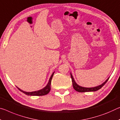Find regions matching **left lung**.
<instances>
[{
	"label": "left lung",
	"mask_w": 120,
	"mask_h": 120,
	"mask_svg": "<svg viewBox=\"0 0 120 120\" xmlns=\"http://www.w3.org/2000/svg\"><path fill=\"white\" fill-rule=\"evenodd\" d=\"M70 76H71V81L72 82H73V86L74 89L75 90L77 91V92H92V91H96L98 90H99L100 89H101V87L104 86V85L105 84V83L107 82V81L108 80L109 77H108V79H106V80L103 83H102L101 85H98L97 86H95V87H83V86H81L79 85H78L76 82L75 81L74 79V77L72 75L71 73H70Z\"/></svg>",
	"instance_id": "8db88e82"
}]
</instances>
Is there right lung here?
I'll list each match as a JSON object with an SVG mask.
<instances>
[{
  "label": "right lung",
  "mask_w": 120,
  "mask_h": 120,
  "mask_svg": "<svg viewBox=\"0 0 120 120\" xmlns=\"http://www.w3.org/2000/svg\"><path fill=\"white\" fill-rule=\"evenodd\" d=\"M54 72H53L52 73V75L51 76V77L49 79V82L47 83V84L46 85V86L44 87L43 89H41V90L36 91H33V92H26V91H24L22 90H21L20 88L18 87V89L20 91H21L22 92L24 93V94H26L28 96H44V95H46L48 94L49 92L51 90V81H52L53 76L54 75Z\"/></svg>",
  "instance_id": "1"
}]
</instances>
